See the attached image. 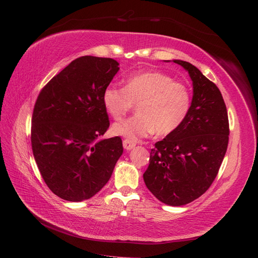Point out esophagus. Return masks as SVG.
Masks as SVG:
<instances>
[{"label":"esophagus","instance_id":"esophagus-1","mask_svg":"<svg viewBox=\"0 0 258 258\" xmlns=\"http://www.w3.org/2000/svg\"><path fill=\"white\" fill-rule=\"evenodd\" d=\"M123 146L126 151H131L135 147V143L130 140H124L123 141Z\"/></svg>","mask_w":258,"mask_h":258}]
</instances>
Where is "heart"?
Returning a JSON list of instances; mask_svg holds the SVG:
<instances>
[{"mask_svg": "<svg viewBox=\"0 0 258 258\" xmlns=\"http://www.w3.org/2000/svg\"><path fill=\"white\" fill-rule=\"evenodd\" d=\"M102 103L115 119L122 118L138 104V114L112 127L114 134L138 141L154 132L167 135L176 131L187 117L191 100L185 85L169 75L149 71L130 76L124 87L107 85L102 93Z\"/></svg>", "mask_w": 258, "mask_h": 258, "instance_id": "b5f03b06", "label": "heart"}]
</instances>
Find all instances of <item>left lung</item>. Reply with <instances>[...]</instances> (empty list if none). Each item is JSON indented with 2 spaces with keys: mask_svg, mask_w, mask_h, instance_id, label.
I'll return each instance as SVG.
<instances>
[{
  "mask_svg": "<svg viewBox=\"0 0 258 258\" xmlns=\"http://www.w3.org/2000/svg\"><path fill=\"white\" fill-rule=\"evenodd\" d=\"M173 62L191 80L190 108L183 124L152 149L143 178L158 201L182 206L199 199L215 179L227 150L229 127L218 87L190 63Z\"/></svg>",
  "mask_w": 258,
  "mask_h": 258,
  "instance_id": "left-lung-1",
  "label": "left lung"
}]
</instances>
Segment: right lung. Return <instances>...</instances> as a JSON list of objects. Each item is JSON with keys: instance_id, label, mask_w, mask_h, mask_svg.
Returning <instances> with one entry per match:
<instances>
[{"instance_id": "obj_1", "label": "right lung", "mask_w": 258, "mask_h": 258, "mask_svg": "<svg viewBox=\"0 0 258 258\" xmlns=\"http://www.w3.org/2000/svg\"><path fill=\"white\" fill-rule=\"evenodd\" d=\"M113 58L82 56L48 82L32 116V150L43 179L69 202L89 200L111 178L123 154L118 136L101 139L109 122L102 93L118 72Z\"/></svg>"}]
</instances>
